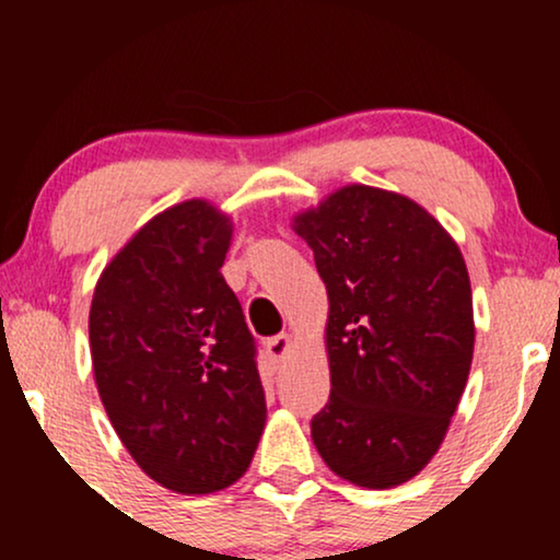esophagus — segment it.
I'll return each instance as SVG.
<instances>
[{"label":"esophagus","instance_id":"obj_1","mask_svg":"<svg viewBox=\"0 0 560 560\" xmlns=\"http://www.w3.org/2000/svg\"><path fill=\"white\" fill-rule=\"evenodd\" d=\"M292 350V337L289 334H279V337H271L266 342V352L273 363H281Z\"/></svg>","mask_w":560,"mask_h":560}]
</instances>
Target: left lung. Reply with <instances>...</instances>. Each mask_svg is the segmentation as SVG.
<instances>
[{
  "label": "left lung",
  "mask_w": 560,
  "mask_h": 560,
  "mask_svg": "<svg viewBox=\"0 0 560 560\" xmlns=\"http://www.w3.org/2000/svg\"><path fill=\"white\" fill-rule=\"evenodd\" d=\"M329 294L331 395L311 434L369 490L413 479L445 440L474 358L458 244L413 199L352 184L294 218Z\"/></svg>",
  "instance_id": "obj_1"
}]
</instances>
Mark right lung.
<instances>
[{
    "label": "right lung",
    "mask_w": 560,
    "mask_h": 560,
    "mask_svg": "<svg viewBox=\"0 0 560 560\" xmlns=\"http://www.w3.org/2000/svg\"><path fill=\"white\" fill-rule=\"evenodd\" d=\"M231 221L205 199L144 223L96 281V389L158 485L208 494L247 471L266 427L255 339L221 266Z\"/></svg>",
    "instance_id": "1"
}]
</instances>
